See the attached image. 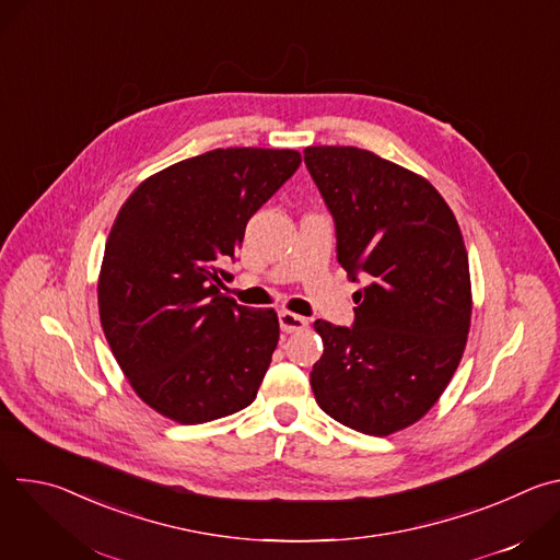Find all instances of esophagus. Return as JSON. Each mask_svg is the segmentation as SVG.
<instances>
[{
  "mask_svg": "<svg viewBox=\"0 0 560 560\" xmlns=\"http://www.w3.org/2000/svg\"><path fill=\"white\" fill-rule=\"evenodd\" d=\"M279 326L285 335H292V332H299V330H305L307 328V318L305 316H299L294 312H279Z\"/></svg>",
  "mask_w": 560,
  "mask_h": 560,
  "instance_id": "34e87169",
  "label": "esophagus"
}]
</instances>
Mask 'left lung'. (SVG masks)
Returning <instances> with one entry per match:
<instances>
[{"label":"left lung","instance_id":"obj_1","mask_svg":"<svg viewBox=\"0 0 560 560\" xmlns=\"http://www.w3.org/2000/svg\"><path fill=\"white\" fill-rule=\"evenodd\" d=\"M303 162L337 230L354 324L314 322L324 357L310 372L318 408L387 436L419 421L465 350L469 266L454 212L423 177L354 145H310Z\"/></svg>","mask_w":560,"mask_h":560}]
</instances>
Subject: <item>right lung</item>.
I'll list each match as a JSON object with an SVG mask.
<instances>
[{"mask_svg":"<svg viewBox=\"0 0 560 560\" xmlns=\"http://www.w3.org/2000/svg\"><path fill=\"white\" fill-rule=\"evenodd\" d=\"M296 150L217 148L152 175L121 206L100 316L132 389L177 423L248 408L279 341L272 307L225 296L248 219L296 173Z\"/></svg>","mask_w":560,"mask_h":560,"instance_id":"obj_1","label":"right lung"}]
</instances>
